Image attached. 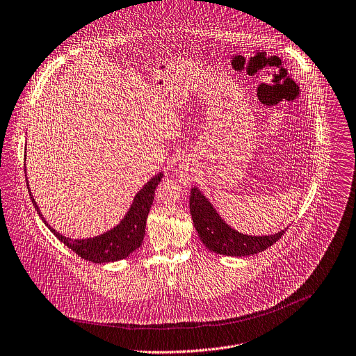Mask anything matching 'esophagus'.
<instances>
[{
  "instance_id": "34e87169",
  "label": "esophagus",
  "mask_w": 356,
  "mask_h": 356,
  "mask_svg": "<svg viewBox=\"0 0 356 356\" xmlns=\"http://www.w3.org/2000/svg\"><path fill=\"white\" fill-rule=\"evenodd\" d=\"M175 174L179 178V181H182V182H188L189 181V167L186 164H179V167L177 168Z\"/></svg>"
}]
</instances>
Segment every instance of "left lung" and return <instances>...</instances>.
Returning <instances> with one entry per match:
<instances>
[{"instance_id":"obj_1","label":"left lung","mask_w":356,"mask_h":356,"mask_svg":"<svg viewBox=\"0 0 356 356\" xmlns=\"http://www.w3.org/2000/svg\"><path fill=\"white\" fill-rule=\"evenodd\" d=\"M189 209L200 241L209 250L218 254L252 256L266 250L285 232V229H281L271 235H248L234 229L199 188L191 191Z\"/></svg>"}]
</instances>
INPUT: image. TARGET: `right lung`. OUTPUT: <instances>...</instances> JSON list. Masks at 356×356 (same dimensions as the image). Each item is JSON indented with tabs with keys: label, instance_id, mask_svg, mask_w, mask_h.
I'll use <instances>...</instances> for the list:
<instances>
[{
	"label": "right lung",
	"instance_id": "obj_1",
	"mask_svg": "<svg viewBox=\"0 0 356 356\" xmlns=\"http://www.w3.org/2000/svg\"><path fill=\"white\" fill-rule=\"evenodd\" d=\"M25 161H26V154H25ZM25 175H26V165H25ZM161 178H163V174L159 172L152 179H149V182L143 185V188L135 195L128 211L115 227L107 229L103 234L89 236V238H70L63 235L57 229H54L46 221L44 216L42 214V210L39 209L31 192L28 177H26V185H28L31 200L39 217L46 224V227L64 245H67L71 250H74L82 259L89 260L92 263H110V261L122 260L128 257L132 252H135L138 248H140L143 242L145 231H146L149 210L154 199V191L157 185L161 182Z\"/></svg>",
	"mask_w": 356,
	"mask_h": 356
}]
</instances>
